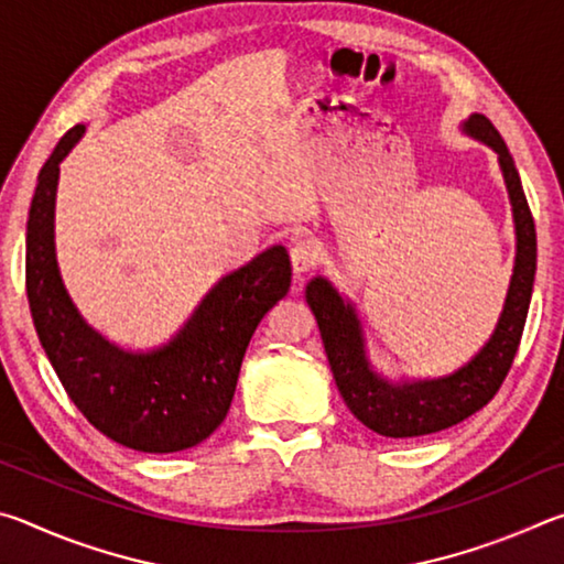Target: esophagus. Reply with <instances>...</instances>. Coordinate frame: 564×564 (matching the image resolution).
<instances>
[{"mask_svg":"<svg viewBox=\"0 0 564 564\" xmlns=\"http://www.w3.org/2000/svg\"><path fill=\"white\" fill-rule=\"evenodd\" d=\"M291 263H293V273L303 275L305 271H311L313 265L318 263V246L313 238L299 236L293 238L291 243Z\"/></svg>","mask_w":564,"mask_h":564,"instance_id":"obj_1","label":"esophagus"}]
</instances>
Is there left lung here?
<instances>
[{
    "instance_id": "8db88e82",
    "label": "left lung",
    "mask_w": 564,
    "mask_h": 564,
    "mask_svg": "<svg viewBox=\"0 0 564 564\" xmlns=\"http://www.w3.org/2000/svg\"><path fill=\"white\" fill-rule=\"evenodd\" d=\"M465 129L498 154L510 191L514 231H518V256H514L508 301L490 343L477 352L475 360L451 378L390 386L368 368L358 321L350 305L343 303L333 285L323 279L311 281L305 289V301L316 313L323 346L343 400L362 425L386 437H417L445 431L488 405L510 373L528 321L534 269H538V236H534V218L524 198L520 174L500 131L488 117L473 113Z\"/></svg>"
}]
</instances>
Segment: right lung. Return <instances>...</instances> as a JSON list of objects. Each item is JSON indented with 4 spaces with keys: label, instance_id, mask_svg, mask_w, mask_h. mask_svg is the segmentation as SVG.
<instances>
[{
    "label": "right lung",
    "instance_id": "obj_1",
    "mask_svg": "<svg viewBox=\"0 0 564 564\" xmlns=\"http://www.w3.org/2000/svg\"><path fill=\"white\" fill-rule=\"evenodd\" d=\"M84 133L76 123L40 171L26 221V299L42 348L82 415L141 453L206 441L231 408L243 352L261 318L291 289V259L273 246L226 275L166 348L133 356L94 333L66 295L54 259L59 161Z\"/></svg>",
    "mask_w": 564,
    "mask_h": 564
}]
</instances>
